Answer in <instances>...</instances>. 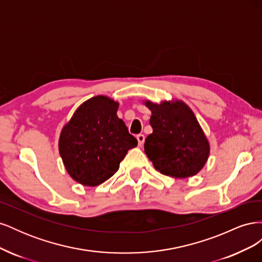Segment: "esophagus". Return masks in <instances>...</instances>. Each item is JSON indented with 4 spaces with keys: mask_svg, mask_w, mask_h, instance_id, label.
<instances>
[{
    "mask_svg": "<svg viewBox=\"0 0 262 262\" xmlns=\"http://www.w3.org/2000/svg\"><path fill=\"white\" fill-rule=\"evenodd\" d=\"M137 140H138V143H139V145H140V146L143 145V143H144V140H145L144 134H138V136H137Z\"/></svg>",
    "mask_w": 262,
    "mask_h": 262,
    "instance_id": "esophagus-1",
    "label": "esophagus"
}]
</instances>
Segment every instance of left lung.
<instances>
[{"label": "left lung", "mask_w": 262, "mask_h": 262, "mask_svg": "<svg viewBox=\"0 0 262 262\" xmlns=\"http://www.w3.org/2000/svg\"><path fill=\"white\" fill-rule=\"evenodd\" d=\"M145 106L152 112L144 150L155 169L166 176L187 178L199 172L207 163L210 145L192 110L182 101Z\"/></svg>", "instance_id": "left-lung-1"}]
</instances>
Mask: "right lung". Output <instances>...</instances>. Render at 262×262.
Wrapping results in <instances>:
<instances>
[{
  "label": "right lung",
  "mask_w": 262,
  "mask_h": 262,
  "mask_svg": "<svg viewBox=\"0 0 262 262\" xmlns=\"http://www.w3.org/2000/svg\"><path fill=\"white\" fill-rule=\"evenodd\" d=\"M118 102L93 97L76 109L63 128L59 152L70 176L84 186H98L119 169L138 141L117 116Z\"/></svg>",
  "instance_id": "obj_1"
}]
</instances>
